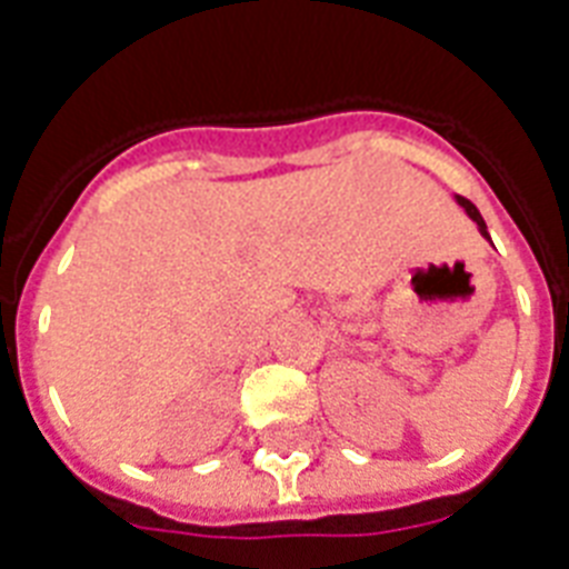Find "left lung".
Returning <instances> with one entry per match:
<instances>
[{
	"mask_svg": "<svg viewBox=\"0 0 569 569\" xmlns=\"http://www.w3.org/2000/svg\"><path fill=\"white\" fill-rule=\"evenodd\" d=\"M458 203L463 206V209H467V214H469V218H472V221L478 223V230H481V236H485V239H490V236H487V223H485V218H481V212H478L476 206L469 203L467 197H458Z\"/></svg>",
	"mask_w": 569,
	"mask_h": 569,
	"instance_id": "8db88e82",
	"label": "left lung"
}]
</instances>
